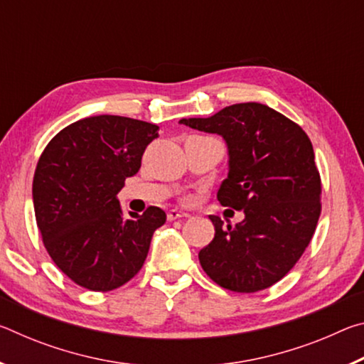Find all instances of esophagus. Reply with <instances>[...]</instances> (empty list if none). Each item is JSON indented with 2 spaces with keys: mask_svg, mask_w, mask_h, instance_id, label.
<instances>
[{
  "mask_svg": "<svg viewBox=\"0 0 364 364\" xmlns=\"http://www.w3.org/2000/svg\"><path fill=\"white\" fill-rule=\"evenodd\" d=\"M189 217L188 212H183V210H178V208H171V210L167 213V218L171 220H178V218H186Z\"/></svg>",
  "mask_w": 364,
  "mask_h": 364,
  "instance_id": "esophagus-1",
  "label": "esophagus"
}]
</instances>
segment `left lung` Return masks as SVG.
<instances>
[{
  "instance_id": "8db88e82",
  "label": "left lung",
  "mask_w": 364,
  "mask_h": 364,
  "mask_svg": "<svg viewBox=\"0 0 364 364\" xmlns=\"http://www.w3.org/2000/svg\"><path fill=\"white\" fill-rule=\"evenodd\" d=\"M180 123L220 134L228 147V176L217 197L242 210L241 223L210 215L212 242L199 252L200 267L221 287L257 292L291 271L310 244L321 204V180L310 138L260 102H241L205 119Z\"/></svg>"
}]
</instances>
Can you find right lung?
Listing matches in <instances>:
<instances>
[{"label":"right lung","mask_w":364,"mask_h":364,"mask_svg":"<svg viewBox=\"0 0 364 364\" xmlns=\"http://www.w3.org/2000/svg\"><path fill=\"white\" fill-rule=\"evenodd\" d=\"M157 132L128 117H86L43 151L32 189L36 225L53 262L78 286L107 292L130 281L167 220L159 207L125 218L117 199Z\"/></svg>","instance_id":"obj_1"}]
</instances>
